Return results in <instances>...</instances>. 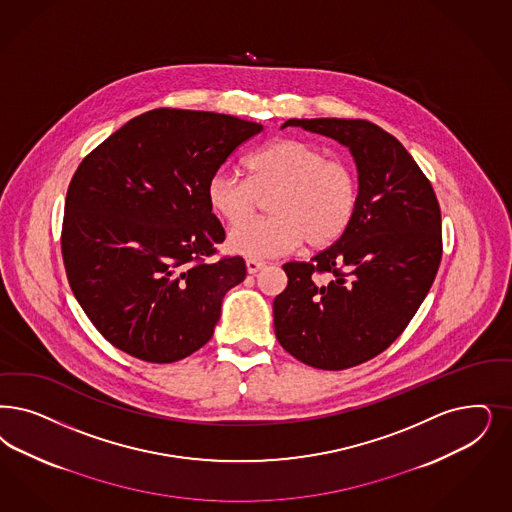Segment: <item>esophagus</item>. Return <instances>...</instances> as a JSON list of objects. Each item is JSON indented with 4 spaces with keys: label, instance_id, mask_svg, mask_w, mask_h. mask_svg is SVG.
Listing matches in <instances>:
<instances>
[{
    "label": "esophagus",
    "instance_id": "esophagus-1",
    "mask_svg": "<svg viewBox=\"0 0 512 512\" xmlns=\"http://www.w3.org/2000/svg\"><path fill=\"white\" fill-rule=\"evenodd\" d=\"M247 272L249 274H257L259 270H263L265 268V261H259V259H247L246 261Z\"/></svg>",
    "mask_w": 512,
    "mask_h": 512
}]
</instances>
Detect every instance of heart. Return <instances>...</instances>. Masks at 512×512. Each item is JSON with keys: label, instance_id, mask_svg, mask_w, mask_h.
Masks as SVG:
<instances>
[{"label": "heart", "instance_id": "1", "mask_svg": "<svg viewBox=\"0 0 512 512\" xmlns=\"http://www.w3.org/2000/svg\"><path fill=\"white\" fill-rule=\"evenodd\" d=\"M246 168L247 177L217 172L206 187L213 212L236 225L229 234L232 251L274 257L304 240L306 246L321 249L333 246L352 227L359 208V179L350 162L329 159L314 143L283 138L253 153ZM261 195L271 197L273 215L247 222Z\"/></svg>", "mask_w": 512, "mask_h": 512}]
</instances>
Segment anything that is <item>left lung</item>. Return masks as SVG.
<instances>
[{
    "label": "left lung",
    "instance_id": "8db88e82",
    "mask_svg": "<svg viewBox=\"0 0 512 512\" xmlns=\"http://www.w3.org/2000/svg\"><path fill=\"white\" fill-rule=\"evenodd\" d=\"M350 147L359 172L352 227L310 263H285L274 331L304 365L344 371L388 350L418 312L442 259L441 208L416 160L363 119H289ZM321 275H329L327 283Z\"/></svg>",
    "mask_w": 512,
    "mask_h": 512
}]
</instances>
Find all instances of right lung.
Segmentation results:
<instances>
[{
  "label": "right lung",
  "mask_w": 512,
  "mask_h": 512,
  "mask_svg": "<svg viewBox=\"0 0 512 512\" xmlns=\"http://www.w3.org/2000/svg\"><path fill=\"white\" fill-rule=\"evenodd\" d=\"M263 124L160 107L113 132L71 177L62 259L98 333L147 363H174L213 335L246 261H213L225 229L206 187Z\"/></svg>",
  "instance_id": "obj_1"
}]
</instances>
